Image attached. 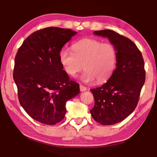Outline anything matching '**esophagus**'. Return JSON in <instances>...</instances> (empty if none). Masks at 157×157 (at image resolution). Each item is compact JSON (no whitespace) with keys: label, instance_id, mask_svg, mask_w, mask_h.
<instances>
[{"label":"esophagus","instance_id":"esophagus-1","mask_svg":"<svg viewBox=\"0 0 157 157\" xmlns=\"http://www.w3.org/2000/svg\"><path fill=\"white\" fill-rule=\"evenodd\" d=\"M79 89H80V91H86V86H83V85H79Z\"/></svg>","mask_w":157,"mask_h":157}]
</instances>
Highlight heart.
I'll list each match as a JSON object with an SVG mask.
<instances>
[{
  "label": "heart",
  "instance_id": "heart-1",
  "mask_svg": "<svg viewBox=\"0 0 157 157\" xmlns=\"http://www.w3.org/2000/svg\"><path fill=\"white\" fill-rule=\"evenodd\" d=\"M72 50H61L59 62L68 75L75 76L85 71L81 77L84 82L98 83L107 81L115 70L117 50L110 43H102L94 39H84L72 46Z\"/></svg>",
  "mask_w": 157,
  "mask_h": 157
}]
</instances>
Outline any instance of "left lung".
I'll use <instances>...</instances> for the list:
<instances>
[{"mask_svg": "<svg viewBox=\"0 0 157 157\" xmlns=\"http://www.w3.org/2000/svg\"><path fill=\"white\" fill-rule=\"evenodd\" d=\"M107 37L117 50L116 68L108 81L91 89L95 105L90 110L94 120L102 125L121 122L136 109L145 81L144 60L134 42L111 30L94 31Z\"/></svg>", "mask_w": 157, "mask_h": 157, "instance_id": "obj_1", "label": "left lung"}]
</instances>
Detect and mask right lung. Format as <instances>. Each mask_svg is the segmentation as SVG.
<instances>
[{
    "label": "right lung",
    "instance_id": "add662e5",
    "mask_svg": "<svg viewBox=\"0 0 157 157\" xmlns=\"http://www.w3.org/2000/svg\"><path fill=\"white\" fill-rule=\"evenodd\" d=\"M71 29L49 27L25 39L14 60L13 78L18 100L29 116L46 124L63 120L66 104L79 94V86L63 70L59 55L75 35Z\"/></svg>",
    "mask_w": 157,
    "mask_h": 157
}]
</instances>
